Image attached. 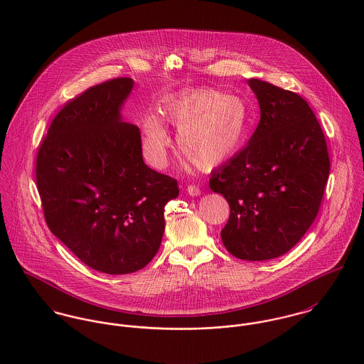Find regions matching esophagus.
Wrapping results in <instances>:
<instances>
[{
  "label": "esophagus",
  "mask_w": 364,
  "mask_h": 364,
  "mask_svg": "<svg viewBox=\"0 0 364 364\" xmlns=\"http://www.w3.org/2000/svg\"><path fill=\"white\" fill-rule=\"evenodd\" d=\"M186 191H188V193H189L191 196H199V195L202 193L200 188L196 186V185H189V186L186 188Z\"/></svg>",
  "instance_id": "1"
}]
</instances>
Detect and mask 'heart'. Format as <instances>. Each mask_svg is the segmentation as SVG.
I'll return each instance as SVG.
<instances>
[{
    "label": "heart",
    "instance_id": "heart-1",
    "mask_svg": "<svg viewBox=\"0 0 364 364\" xmlns=\"http://www.w3.org/2000/svg\"><path fill=\"white\" fill-rule=\"evenodd\" d=\"M164 117L178 132L183 156L200 169H211L235 156L245 144L252 120L244 100L214 88H195L172 95L162 105ZM171 137L156 116L143 126V153L161 168L168 161Z\"/></svg>",
    "mask_w": 364,
    "mask_h": 364
}]
</instances>
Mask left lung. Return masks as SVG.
Listing matches in <instances>:
<instances>
[{
  "mask_svg": "<svg viewBox=\"0 0 364 364\" xmlns=\"http://www.w3.org/2000/svg\"><path fill=\"white\" fill-rule=\"evenodd\" d=\"M257 130L238 154L211 172L210 189L230 205L221 230L235 258L266 260L290 251L311 227L329 176L326 140L299 94L251 78Z\"/></svg>",
  "mask_w": 364,
  "mask_h": 364,
  "instance_id": "obj_1",
  "label": "left lung"
}]
</instances>
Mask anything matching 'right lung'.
Here are the masks:
<instances>
[{
    "instance_id": "right-lung-1",
    "label": "right lung",
    "mask_w": 364,
    "mask_h": 364,
    "mask_svg": "<svg viewBox=\"0 0 364 364\" xmlns=\"http://www.w3.org/2000/svg\"><path fill=\"white\" fill-rule=\"evenodd\" d=\"M133 88L107 80L67 101L36 156V186L53 234L90 267L107 274L143 269L156 257L164 208L178 181L149 168L141 134L122 122Z\"/></svg>"
}]
</instances>
